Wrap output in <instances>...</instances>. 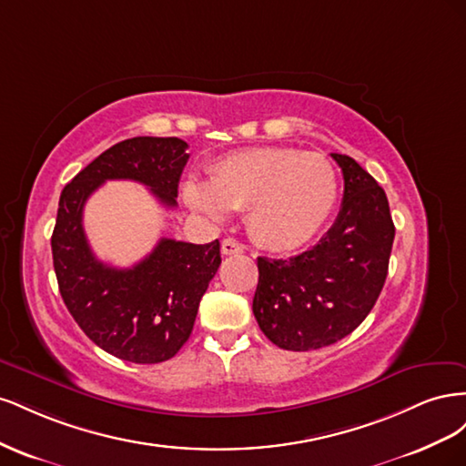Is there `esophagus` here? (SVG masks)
I'll list each match as a JSON object with an SVG mask.
<instances>
[{"instance_id": "obj_1", "label": "esophagus", "mask_w": 466, "mask_h": 466, "mask_svg": "<svg viewBox=\"0 0 466 466\" xmlns=\"http://www.w3.org/2000/svg\"><path fill=\"white\" fill-rule=\"evenodd\" d=\"M245 247L235 241V238H225V241L221 243V255L225 257H235V255H243Z\"/></svg>"}]
</instances>
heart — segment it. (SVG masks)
Segmentation results:
<instances>
[{
	"label": "heart",
	"mask_w": 466,
	"mask_h": 466,
	"mask_svg": "<svg viewBox=\"0 0 466 466\" xmlns=\"http://www.w3.org/2000/svg\"><path fill=\"white\" fill-rule=\"evenodd\" d=\"M190 208L209 219L247 209L248 231L272 250L301 248L322 231L338 202V177L319 153L293 147H252L211 167L209 185L185 187Z\"/></svg>",
	"instance_id": "obj_1"
}]
</instances>
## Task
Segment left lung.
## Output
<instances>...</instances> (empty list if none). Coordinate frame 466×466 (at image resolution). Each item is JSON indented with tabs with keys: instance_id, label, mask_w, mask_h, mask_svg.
<instances>
[{
	"instance_id": "1",
	"label": "left lung",
	"mask_w": 466,
	"mask_h": 466,
	"mask_svg": "<svg viewBox=\"0 0 466 466\" xmlns=\"http://www.w3.org/2000/svg\"><path fill=\"white\" fill-rule=\"evenodd\" d=\"M344 198L329 233L291 258H258L252 313L281 350L309 351L354 332L385 286L394 223L385 190L348 155L332 153Z\"/></svg>"
}]
</instances>
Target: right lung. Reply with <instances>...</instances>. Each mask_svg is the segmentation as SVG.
<instances>
[{
	"label": "right lung",
	"instance_id": "right-lung-1",
	"mask_svg": "<svg viewBox=\"0 0 466 466\" xmlns=\"http://www.w3.org/2000/svg\"><path fill=\"white\" fill-rule=\"evenodd\" d=\"M178 137L139 136L112 146L67 182L52 233L62 299L79 329L108 354L132 363L171 360L188 340L202 295L221 264L219 241L161 238L132 268L96 260L83 229V206L106 180H136L175 208L188 161Z\"/></svg>",
	"mask_w": 466,
	"mask_h": 466
}]
</instances>
